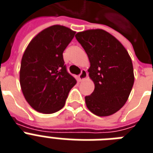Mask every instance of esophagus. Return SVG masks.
I'll use <instances>...</instances> for the list:
<instances>
[{"instance_id": "34e87169", "label": "esophagus", "mask_w": 153, "mask_h": 153, "mask_svg": "<svg viewBox=\"0 0 153 153\" xmlns=\"http://www.w3.org/2000/svg\"><path fill=\"white\" fill-rule=\"evenodd\" d=\"M87 76H88L87 72H86L85 70H82L80 75H79V80H80V81H82V80H85V79L87 78Z\"/></svg>"}]
</instances>
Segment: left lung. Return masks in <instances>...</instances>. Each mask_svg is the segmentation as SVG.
<instances>
[{"label": "left lung", "mask_w": 153, "mask_h": 153, "mask_svg": "<svg viewBox=\"0 0 153 153\" xmlns=\"http://www.w3.org/2000/svg\"><path fill=\"white\" fill-rule=\"evenodd\" d=\"M76 38L87 53L88 72L95 85L85 97L86 106L98 117L114 114L125 105L134 83L129 54L115 36L100 28L79 32Z\"/></svg>", "instance_id": "obj_1"}]
</instances>
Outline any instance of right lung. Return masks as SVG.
<instances>
[{
	"mask_svg": "<svg viewBox=\"0 0 153 153\" xmlns=\"http://www.w3.org/2000/svg\"><path fill=\"white\" fill-rule=\"evenodd\" d=\"M75 33L65 26L52 25L36 34L24 53L20 85L26 101L37 112L50 114L61 109L76 83L63 59Z\"/></svg>",
	"mask_w": 153,
	"mask_h": 153,
	"instance_id": "obj_1",
	"label": "right lung"
}]
</instances>
